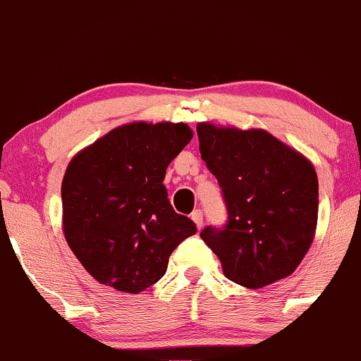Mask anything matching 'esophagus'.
<instances>
[{"instance_id": "34e87169", "label": "esophagus", "mask_w": 361, "mask_h": 361, "mask_svg": "<svg viewBox=\"0 0 361 361\" xmlns=\"http://www.w3.org/2000/svg\"><path fill=\"white\" fill-rule=\"evenodd\" d=\"M192 221L197 224L198 229H202V227H204V212H202V210H193Z\"/></svg>"}]
</instances>
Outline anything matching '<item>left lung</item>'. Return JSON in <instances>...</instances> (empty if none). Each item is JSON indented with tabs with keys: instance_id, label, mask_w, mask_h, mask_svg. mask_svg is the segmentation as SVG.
<instances>
[{
	"instance_id": "8db88e82",
	"label": "left lung",
	"mask_w": 361,
	"mask_h": 361,
	"mask_svg": "<svg viewBox=\"0 0 361 361\" xmlns=\"http://www.w3.org/2000/svg\"><path fill=\"white\" fill-rule=\"evenodd\" d=\"M197 134L227 207L226 226L200 233L224 275L247 288L292 275L317 226L319 183L310 161L261 128L204 122Z\"/></svg>"
}]
</instances>
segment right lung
Listing matches in <instances>:
<instances>
[{
    "label": "right lung",
    "mask_w": 361,
    "mask_h": 361,
    "mask_svg": "<svg viewBox=\"0 0 361 361\" xmlns=\"http://www.w3.org/2000/svg\"><path fill=\"white\" fill-rule=\"evenodd\" d=\"M193 137L186 123L134 122L78 152L62 180V229L86 271L139 293L166 273L176 246L197 233L163 185L168 164Z\"/></svg>",
    "instance_id": "right-lung-1"
}]
</instances>
